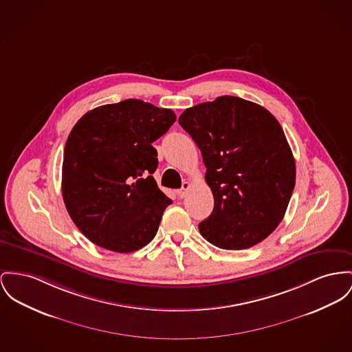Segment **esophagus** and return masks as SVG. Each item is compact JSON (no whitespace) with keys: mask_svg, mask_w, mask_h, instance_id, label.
Wrapping results in <instances>:
<instances>
[{"mask_svg":"<svg viewBox=\"0 0 352 352\" xmlns=\"http://www.w3.org/2000/svg\"><path fill=\"white\" fill-rule=\"evenodd\" d=\"M189 183L188 182H184L183 183V187L180 188L179 190H177V195H179V197L180 199H183V197H186V195H187L188 189H189Z\"/></svg>","mask_w":352,"mask_h":352,"instance_id":"34e87169","label":"esophagus"}]
</instances>
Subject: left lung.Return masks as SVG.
<instances>
[{
  "instance_id": "1",
  "label": "left lung",
  "mask_w": 352,
  "mask_h": 352,
  "mask_svg": "<svg viewBox=\"0 0 352 352\" xmlns=\"http://www.w3.org/2000/svg\"><path fill=\"white\" fill-rule=\"evenodd\" d=\"M179 124L199 146L214 208L199 224L223 250H245L279 226L295 187V159L265 108L221 96L186 109Z\"/></svg>"
}]
</instances>
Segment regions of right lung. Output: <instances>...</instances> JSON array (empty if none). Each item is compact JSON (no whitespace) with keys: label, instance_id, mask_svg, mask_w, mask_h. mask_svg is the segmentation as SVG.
<instances>
[{"label":"right lung","instance_id":"right-lung-1","mask_svg":"<svg viewBox=\"0 0 352 352\" xmlns=\"http://www.w3.org/2000/svg\"><path fill=\"white\" fill-rule=\"evenodd\" d=\"M176 121L170 109L124 100L87 112L64 149L63 197L77 228L105 250L126 254L146 245L172 204L152 173V142Z\"/></svg>","mask_w":352,"mask_h":352}]
</instances>
